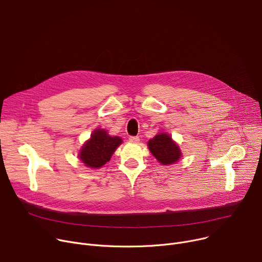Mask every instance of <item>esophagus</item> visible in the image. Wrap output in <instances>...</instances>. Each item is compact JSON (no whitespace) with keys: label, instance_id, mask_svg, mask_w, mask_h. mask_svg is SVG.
<instances>
[{"label":"esophagus","instance_id":"esophagus-1","mask_svg":"<svg viewBox=\"0 0 262 262\" xmlns=\"http://www.w3.org/2000/svg\"><path fill=\"white\" fill-rule=\"evenodd\" d=\"M129 141L133 142V143H138L139 141H140V138L137 137V136H130L129 137Z\"/></svg>","mask_w":262,"mask_h":262}]
</instances>
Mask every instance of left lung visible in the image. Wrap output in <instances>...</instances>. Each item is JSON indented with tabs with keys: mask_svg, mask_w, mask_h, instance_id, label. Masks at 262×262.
<instances>
[{
	"mask_svg": "<svg viewBox=\"0 0 262 262\" xmlns=\"http://www.w3.org/2000/svg\"><path fill=\"white\" fill-rule=\"evenodd\" d=\"M148 148L155 158L164 165L177 162L181 156L179 146L164 133L157 135L149 140Z\"/></svg>",
	"mask_w": 262,
	"mask_h": 262,
	"instance_id": "1",
	"label": "left lung"
}]
</instances>
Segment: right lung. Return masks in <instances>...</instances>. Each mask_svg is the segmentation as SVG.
Here are the masks:
<instances>
[{"instance_id": "obj_1", "label": "right lung", "mask_w": 262, "mask_h": 262, "mask_svg": "<svg viewBox=\"0 0 262 262\" xmlns=\"http://www.w3.org/2000/svg\"><path fill=\"white\" fill-rule=\"evenodd\" d=\"M121 143V138L111 137L104 129L98 128L83 145L79 157L86 166L98 168L111 160L112 155Z\"/></svg>"}]
</instances>
